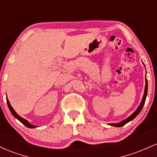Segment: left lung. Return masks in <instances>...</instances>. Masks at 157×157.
Wrapping results in <instances>:
<instances>
[{
    "instance_id": "left-lung-1",
    "label": "left lung",
    "mask_w": 157,
    "mask_h": 157,
    "mask_svg": "<svg viewBox=\"0 0 157 157\" xmlns=\"http://www.w3.org/2000/svg\"><path fill=\"white\" fill-rule=\"evenodd\" d=\"M145 82H146V84H145V88H144V95H143V98H142V102H141L140 105L139 106V107L137 108V109L136 110L135 112H134L132 114L130 115V116H129L128 118H126L125 120L119 122V123H116V124H114V123H112V124H109V125H111V126H114V127H122L124 126V125L126 124L127 123H128V122H130V121H132V119H134V118H136V117L138 115H139V113H140L141 110L143 108V106H144V102H145V99H146V97H147V79H145Z\"/></svg>"
}]
</instances>
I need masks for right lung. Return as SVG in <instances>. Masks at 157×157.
I'll return each mask as SVG.
<instances>
[{
    "instance_id": "obj_1",
    "label": "right lung",
    "mask_w": 157,
    "mask_h": 157,
    "mask_svg": "<svg viewBox=\"0 0 157 157\" xmlns=\"http://www.w3.org/2000/svg\"><path fill=\"white\" fill-rule=\"evenodd\" d=\"M6 102H7V105H8L9 109H10V112H11V113H12V114H13V115L15 117V118H17V119L19 121L21 122V123L23 124L24 125H25V126L27 127H29V128H35V127H36V126H34V125L31 124L29 123L28 121H27L26 119H25V118H21V117L20 115H18V114H17L16 112H15V110L13 109V108L12 107V106H11V105H10V101H9V100L7 99V98H6Z\"/></svg>"
}]
</instances>
